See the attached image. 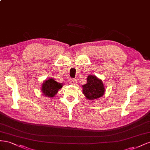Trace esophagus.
Wrapping results in <instances>:
<instances>
[{"label":"esophagus","instance_id":"obj_1","mask_svg":"<svg viewBox=\"0 0 150 150\" xmlns=\"http://www.w3.org/2000/svg\"><path fill=\"white\" fill-rule=\"evenodd\" d=\"M75 79H70V80H69V82H70V84H72V85H74V84H75Z\"/></svg>","mask_w":150,"mask_h":150}]
</instances>
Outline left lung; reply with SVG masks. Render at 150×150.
Wrapping results in <instances>:
<instances>
[{
	"label": "left lung",
	"instance_id": "obj_1",
	"mask_svg": "<svg viewBox=\"0 0 150 150\" xmlns=\"http://www.w3.org/2000/svg\"><path fill=\"white\" fill-rule=\"evenodd\" d=\"M83 93L88 100L99 99L103 96L105 88L102 81L95 75H88L87 83L82 85Z\"/></svg>",
	"mask_w": 150,
	"mask_h": 150
}]
</instances>
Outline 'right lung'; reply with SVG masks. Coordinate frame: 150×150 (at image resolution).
<instances>
[{
  "label": "right lung",
  "mask_w": 150,
  "mask_h": 150,
  "mask_svg": "<svg viewBox=\"0 0 150 150\" xmlns=\"http://www.w3.org/2000/svg\"><path fill=\"white\" fill-rule=\"evenodd\" d=\"M62 88L61 83L56 82L53 79H49L42 83L41 91L43 95L48 97H53L59 88Z\"/></svg>",
  "instance_id": "obj_1"
}]
</instances>
